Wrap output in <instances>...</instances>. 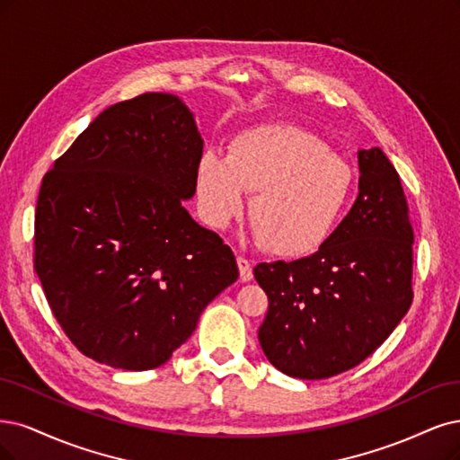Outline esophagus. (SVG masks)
<instances>
[{"label": "esophagus", "mask_w": 460, "mask_h": 460, "mask_svg": "<svg viewBox=\"0 0 460 460\" xmlns=\"http://www.w3.org/2000/svg\"><path fill=\"white\" fill-rule=\"evenodd\" d=\"M237 268H240V279L242 281H251L252 279L251 261H247L245 257H237Z\"/></svg>", "instance_id": "obj_1"}]
</instances>
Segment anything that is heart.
Masks as SVG:
<instances>
[{
  "label": "heart",
  "instance_id": "heart-1",
  "mask_svg": "<svg viewBox=\"0 0 460 460\" xmlns=\"http://www.w3.org/2000/svg\"><path fill=\"white\" fill-rule=\"evenodd\" d=\"M352 171L323 142L295 125H259L235 135L228 155L205 152L196 171L203 218L228 226L251 199L264 247L279 257L318 251L339 226L352 196Z\"/></svg>",
  "mask_w": 460,
  "mask_h": 460
}]
</instances>
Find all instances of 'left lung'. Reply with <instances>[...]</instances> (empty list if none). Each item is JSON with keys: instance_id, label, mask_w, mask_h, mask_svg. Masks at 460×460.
<instances>
[{"instance_id": "obj_1", "label": "left lung", "mask_w": 460, "mask_h": 460, "mask_svg": "<svg viewBox=\"0 0 460 460\" xmlns=\"http://www.w3.org/2000/svg\"><path fill=\"white\" fill-rule=\"evenodd\" d=\"M359 194L310 257L261 262L268 295L262 352L281 373L318 381L352 369L413 303V226L398 171L381 148L359 150Z\"/></svg>"}]
</instances>
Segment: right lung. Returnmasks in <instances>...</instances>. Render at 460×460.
<instances>
[{"instance_id": "add662e5", "label": "right lung", "mask_w": 460, "mask_h": 460, "mask_svg": "<svg viewBox=\"0 0 460 460\" xmlns=\"http://www.w3.org/2000/svg\"><path fill=\"white\" fill-rule=\"evenodd\" d=\"M203 138L184 102L145 93L106 108L45 172L34 268L79 352L160 367L240 272L218 234L184 209Z\"/></svg>"}]
</instances>
